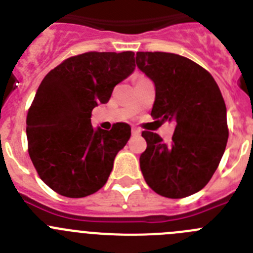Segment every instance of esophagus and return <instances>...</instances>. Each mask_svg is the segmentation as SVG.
<instances>
[{"mask_svg": "<svg viewBox=\"0 0 253 253\" xmlns=\"http://www.w3.org/2000/svg\"><path fill=\"white\" fill-rule=\"evenodd\" d=\"M140 133H141V129L138 128V127H132V135L137 136L140 135Z\"/></svg>", "mask_w": 253, "mask_h": 253, "instance_id": "1", "label": "esophagus"}]
</instances>
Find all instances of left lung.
I'll list each match as a JSON object with an SVG mask.
<instances>
[{"mask_svg": "<svg viewBox=\"0 0 253 253\" xmlns=\"http://www.w3.org/2000/svg\"><path fill=\"white\" fill-rule=\"evenodd\" d=\"M136 64L155 85L151 116L175 122L171 142L143 131L140 168L147 185L166 198L199 192L217 170L228 140L227 108L217 83L185 56L138 51Z\"/></svg>", "mask_w": 253, "mask_h": 253, "instance_id": "left-lung-1", "label": "left lung"}]
</instances>
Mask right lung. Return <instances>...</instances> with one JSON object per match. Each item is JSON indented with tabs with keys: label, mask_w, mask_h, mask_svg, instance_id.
Instances as JSON below:
<instances>
[{
	"label": "right lung",
	"mask_w": 253,
	"mask_h": 253,
	"mask_svg": "<svg viewBox=\"0 0 253 253\" xmlns=\"http://www.w3.org/2000/svg\"><path fill=\"white\" fill-rule=\"evenodd\" d=\"M135 53H84L50 70L26 118L29 155L39 176L58 194L83 198L107 183L116 155L131 136L124 122L93 128L94 107L135 70Z\"/></svg>",
	"instance_id": "obj_1"
}]
</instances>
